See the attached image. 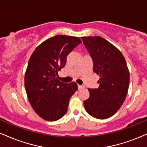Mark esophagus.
<instances>
[{
    "label": "esophagus",
    "instance_id": "esophagus-1",
    "mask_svg": "<svg viewBox=\"0 0 147 147\" xmlns=\"http://www.w3.org/2000/svg\"><path fill=\"white\" fill-rule=\"evenodd\" d=\"M85 88V86H80V85H78V89L79 90H82V89H83Z\"/></svg>",
    "mask_w": 147,
    "mask_h": 147
}]
</instances>
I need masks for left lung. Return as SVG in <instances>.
Masks as SVG:
<instances>
[{"label": "left lung", "mask_w": 147, "mask_h": 147, "mask_svg": "<svg viewBox=\"0 0 147 147\" xmlns=\"http://www.w3.org/2000/svg\"><path fill=\"white\" fill-rule=\"evenodd\" d=\"M92 57L93 72L99 75L98 88H88L90 97L84 102L89 115L107 119L119 110L125 100L130 74L122 52L101 36L81 37Z\"/></svg>", "instance_id": "left-lung-1"}]
</instances>
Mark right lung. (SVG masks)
Instances as JSON below:
<instances>
[{"mask_svg": "<svg viewBox=\"0 0 147 147\" xmlns=\"http://www.w3.org/2000/svg\"><path fill=\"white\" fill-rule=\"evenodd\" d=\"M81 43L79 37L57 35L41 43L30 57L25 90L34 111L45 120L53 122L63 117L77 90L75 82L63 83L57 76L65 66L68 54Z\"/></svg>", "mask_w": 147, "mask_h": 147, "instance_id": "obj_1", "label": "right lung"}]
</instances>
